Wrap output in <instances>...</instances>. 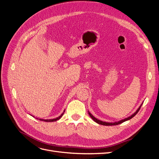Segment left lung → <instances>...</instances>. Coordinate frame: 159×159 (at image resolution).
I'll list each match as a JSON object with an SVG mask.
<instances>
[{"label":"left lung","mask_w":159,"mask_h":159,"mask_svg":"<svg viewBox=\"0 0 159 159\" xmlns=\"http://www.w3.org/2000/svg\"><path fill=\"white\" fill-rule=\"evenodd\" d=\"M141 105H142V104L141 105H140V107L138 108V110H137L133 114H132L130 116H129V117H128V118H124V119H123V120H120V121H118V122H103V121H101V120H98V119H97V118H96L95 117H94L93 116V115L88 111V112H89V115L90 116V117L94 120V121L95 122H97V124H101V125H118V124H122V122H125V121H127V120H130L131 118H132L134 116H135V115L137 114V113H138V112H139V109H140V108H141Z\"/></svg>","instance_id":"1"}]
</instances>
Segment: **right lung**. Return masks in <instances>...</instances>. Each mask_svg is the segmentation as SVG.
<instances>
[{"instance_id":"1","label":"right lung","mask_w":159,"mask_h":159,"mask_svg":"<svg viewBox=\"0 0 159 159\" xmlns=\"http://www.w3.org/2000/svg\"><path fill=\"white\" fill-rule=\"evenodd\" d=\"M64 112H65V111H64V112L61 115V116H59L58 117H57V118H53V119H41V118H37V119H39V120H41V121H44V122H55V121H57V120H58L59 119H61V117L63 116V114H64Z\"/></svg>"}]
</instances>
